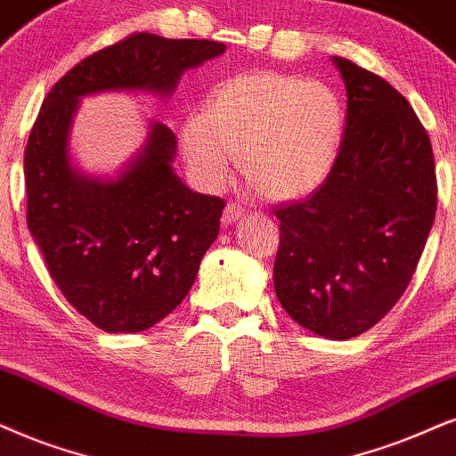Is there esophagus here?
Returning a JSON list of instances; mask_svg holds the SVG:
<instances>
[{
	"mask_svg": "<svg viewBox=\"0 0 456 456\" xmlns=\"http://www.w3.org/2000/svg\"><path fill=\"white\" fill-rule=\"evenodd\" d=\"M244 215H246V210L241 208V206L227 204L223 210V224H232L233 221H238V218H241Z\"/></svg>",
	"mask_w": 456,
	"mask_h": 456,
	"instance_id": "obj_1",
	"label": "esophagus"
}]
</instances>
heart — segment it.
Listing matches in <instances>:
<instances>
[{"mask_svg": "<svg viewBox=\"0 0 456 456\" xmlns=\"http://www.w3.org/2000/svg\"><path fill=\"white\" fill-rule=\"evenodd\" d=\"M343 134L345 111L330 86L255 71L216 84L178 142L201 187L227 185L240 155L241 176L263 198L290 201L324 185Z\"/></svg>", "mask_w": 456, "mask_h": 456, "instance_id": "heart-1", "label": "heart"}]
</instances>
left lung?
<instances>
[{"mask_svg":"<svg viewBox=\"0 0 456 456\" xmlns=\"http://www.w3.org/2000/svg\"><path fill=\"white\" fill-rule=\"evenodd\" d=\"M347 90L337 166L309 198L275 206L273 286L307 330L347 341L381 322L411 284L436 218L428 130L383 77L334 56Z\"/></svg>","mask_w":456,"mask_h":456,"instance_id":"left-lung-1","label":"left lung"}]
</instances>
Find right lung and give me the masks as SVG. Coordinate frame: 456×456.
Masks as SVG:
<instances>
[{
	"instance_id": "obj_1",
	"label": "right lung",
	"mask_w": 456,
	"mask_h": 456,
	"mask_svg": "<svg viewBox=\"0 0 456 456\" xmlns=\"http://www.w3.org/2000/svg\"><path fill=\"white\" fill-rule=\"evenodd\" d=\"M223 52L210 39L132 33L77 62L39 109L25 149L28 232L67 301L101 330H147L181 305L216 240L224 200L183 185L172 170L176 136L159 122L118 178L75 170L77 102L105 90L172 94L187 69Z\"/></svg>"
}]
</instances>
